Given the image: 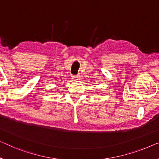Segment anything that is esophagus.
<instances>
[{
	"label": "esophagus",
	"mask_w": 159,
	"mask_h": 159,
	"mask_svg": "<svg viewBox=\"0 0 159 159\" xmlns=\"http://www.w3.org/2000/svg\"><path fill=\"white\" fill-rule=\"evenodd\" d=\"M80 75H74V76H73V79H74L75 80H80Z\"/></svg>",
	"instance_id": "1"
}]
</instances>
